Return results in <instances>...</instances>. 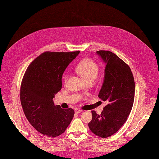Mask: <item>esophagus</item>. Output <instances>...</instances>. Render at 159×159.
I'll return each mask as SVG.
<instances>
[{
	"instance_id": "34e87169",
	"label": "esophagus",
	"mask_w": 159,
	"mask_h": 159,
	"mask_svg": "<svg viewBox=\"0 0 159 159\" xmlns=\"http://www.w3.org/2000/svg\"><path fill=\"white\" fill-rule=\"evenodd\" d=\"M75 112L76 113H80L83 112V110L82 109H78V108H76V109H75Z\"/></svg>"
}]
</instances>
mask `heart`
I'll return each instance as SVG.
<instances>
[{
    "instance_id": "b5f03b06",
    "label": "heart",
    "mask_w": 159,
    "mask_h": 159,
    "mask_svg": "<svg viewBox=\"0 0 159 159\" xmlns=\"http://www.w3.org/2000/svg\"><path fill=\"white\" fill-rule=\"evenodd\" d=\"M75 70L85 81L94 80L98 74L99 67L93 60L86 58L80 62Z\"/></svg>"
}]
</instances>
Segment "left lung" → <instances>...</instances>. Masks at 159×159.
<instances>
[{
  "instance_id": "1",
  "label": "left lung",
  "mask_w": 159,
  "mask_h": 159,
  "mask_svg": "<svg viewBox=\"0 0 159 159\" xmlns=\"http://www.w3.org/2000/svg\"><path fill=\"white\" fill-rule=\"evenodd\" d=\"M105 62V79L98 97L108 104L100 115L92 111L88 126L100 137L113 135L126 122L133 107L134 80L130 67L113 52L97 51Z\"/></svg>"
}]
</instances>
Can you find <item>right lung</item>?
Listing matches in <instances>:
<instances>
[{
    "label": "right lung",
    "instance_id": "right-lung-1",
    "mask_svg": "<svg viewBox=\"0 0 159 159\" xmlns=\"http://www.w3.org/2000/svg\"><path fill=\"white\" fill-rule=\"evenodd\" d=\"M80 51L45 52L28 67L20 85L24 113L32 127L48 137L63 133L74 117L73 109L54 105L53 98L61 89L64 70Z\"/></svg>",
    "mask_w": 159,
    "mask_h": 159
}]
</instances>
